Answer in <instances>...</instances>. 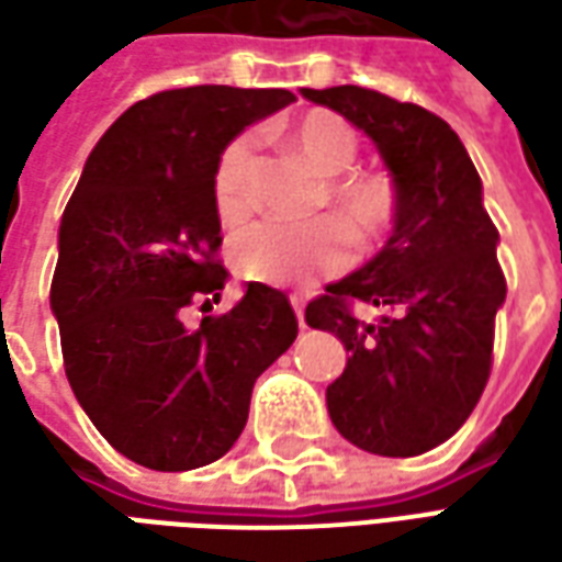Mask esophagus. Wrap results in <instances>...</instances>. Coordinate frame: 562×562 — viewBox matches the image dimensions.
<instances>
[{
  "instance_id": "34e87169",
  "label": "esophagus",
  "mask_w": 562,
  "mask_h": 562,
  "mask_svg": "<svg viewBox=\"0 0 562 562\" xmlns=\"http://www.w3.org/2000/svg\"><path fill=\"white\" fill-rule=\"evenodd\" d=\"M289 301H292V310H294V316H297V325L304 328V301H301L297 294H292Z\"/></svg>"
}]
</instances>
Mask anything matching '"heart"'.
<instances>
[{
	"label": "heart",
	"mask_w": 562,
	"mask_h": 562,
	"mask_svg": "<svg viewBox=\"0 0 562 562\" xmlns=\"http://www.w3.org/2000/svg\"><path fill=\"white\" fill-rule=\"evenodd\" d=\"M289 144L318 180H325L328 220L292 222L261 220L237 232L232 258L244 280L285 285L313 273H330L346 265V240L355 249L379 244L394 228L401 213V192L389 173H352L358 161V135L342 116L330 111H310L292 128ZM344 180L340 181L339 177ZM213 198L222 222H237L252 204V144L232 140L222 153L213 180Z\"/></svg>",
	"instance_id": "1"
}]
</instances>
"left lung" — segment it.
Segmentation results:
<instances>
[{
  "instance_id": "left-lung-1",
  "label": "left lung",
  "mask_w": 562,
  "mask_h": 562,
  "mask_svg": "<svg viewBox=\"0 0 562 562\" xmlns=\"http://www.w3.org/2000/svg\"><path fill=\"white\" fill-rule=\"evenodd\" d=\"M301 95L361 128L401 192L385 246L306 306V325L330 330L349 352L325 391L328 415L370 454L415 458L458 434L491 376L506 280L482 177L454 128L418 104L364 87H304ZM352 300L390 316L364 326Z\"/></svg>"
}]
</instances>
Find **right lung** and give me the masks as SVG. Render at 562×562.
I'll return each instance as SVG.
<instances>
[{"instance_id":"1","label":"right lung","mask_w":562,"mask_h":562,"mask_svg":"<svg viewBox=\"0 0 562 562\" xmlns=\"http://www.w3.org/2000/svg\"><path fill=\"white\" fill-rule=\"evenodd\" d=\"M294 102L289 90L186 87L135 102L83 165L59 222L50 310L68 385L95 430L147 470L220 460L244 434L256 379L297 337L289 297L246 282L225 316L186 328L183 306L220 304L213 180L222 149Z\"/></svg>"}]
</instances>
